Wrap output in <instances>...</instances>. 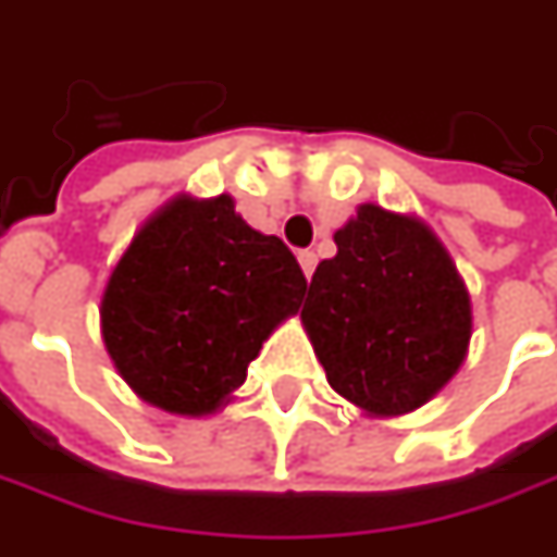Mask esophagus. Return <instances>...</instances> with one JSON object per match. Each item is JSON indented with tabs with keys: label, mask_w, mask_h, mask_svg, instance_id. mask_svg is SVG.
Wrapping results in <instances>:
<instances>
[{
	"label": "esophagus",
	"mask_w": 557,
	"mask_h": 557,
	"mask_svg": "<svg viewBox=\"0 0 557 557\" xmlns=\"http://www.w3.org/2000/svg\"><path fill=\"white\" fill-rule=\"evenodd\" d=\"M297 260H300L304 275H307V278H312V269H315V253H312V250H300V253H297Z\"/></svg>",
	"instance_id": "obj_1"
}]
</instances>
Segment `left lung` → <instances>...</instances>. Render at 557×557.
<instances>
[{
  "label": "left lung",
  "mask_w": 557,
  "mask_h": 557,
  "mask_svg": "<svg viewBox=\"0 0 557 557\" xmlns=\"http://www.w3.org/2000/svg\"><path fill=\"white\" fill-rule=\"evenodd\" d=\"M334 245L300 322L337 394L372 418L406 416L461 369L471 294L443 242L409 213L359 203Z\"/></svg>",
  "instance_id": "obj_1"
}]
</instances>
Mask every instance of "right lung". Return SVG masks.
I'll use <instances>...</instances> for the list:
<instances>
[{"instance_id":"obj_1","label":"right lung","mask_w":557,"mask_h":557,"mask_svg":"<svg viewBox=\"0 0 557 557\" xmlns=\"http://www.w3.org/2000/svg\"><path fill=\"white\" fill-rule=\"evenodd\" d=\"M307 278L282 238L228 195H180L145 220L101 294L120 377L173 416H210L245 384L263 341L300 310Z\"/></svg>"}]
</instances>
